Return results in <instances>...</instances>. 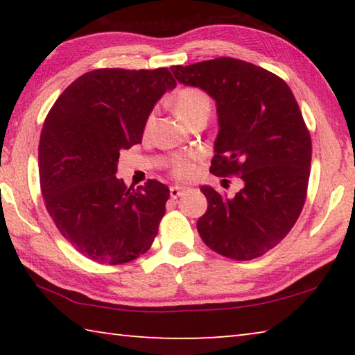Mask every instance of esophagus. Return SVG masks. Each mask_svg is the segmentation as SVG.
Masks as SVG:
<instances>
[{"instance_id": "obj_1", "label": "esophagus", "mask_w": 355, "mask_h": 355, "mask_svg": "<svg viewBox=\"0 0 355 355\" xmlns=\"http://www.w3.org/2000/svg\"><path fill=\"white\" fill-rule=\"evenodd\" d=\"M186 191L184 186H180V184H175V186H171V197L172 199H177V197L183 196V192Z\"/></svg>"}]
</instances>
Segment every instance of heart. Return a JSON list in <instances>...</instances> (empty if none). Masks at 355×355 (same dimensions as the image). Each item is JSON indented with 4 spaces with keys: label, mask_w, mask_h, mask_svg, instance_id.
I'll return each mask as SVG.
<instances>
[{
    "label": "heart",
    "mask_w": 355,
    "mask_h": 355,
    "mask_svg": "<svg viewBox=\"0 0 355 355\" xmlns=\"http://www.w3.org/2000/svg\"><path fill=\"white\" fill-rule=\"evenodd\" d=\"M173 111H175L180 120H183L188 125L197 117L209 116V112H211V98L199 87H184L173 97ZM153 120L155 114L150 112L146 119V123H144V130L148 131ZM196 171L197 166L194 158H175L171 163V173L178 180H189Z\"/></svg>",
    "instance_id": "obj_1"
}]
</instances>
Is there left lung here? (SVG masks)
<instances>
[{
    "instance_id": "left-lung-1",
    "label": "left lung",
    "mask_w": 355,
    "mask_h": 355,
    "mask_svg": "<svg viewBox=\"0 0 355 355\" xmlns=\"http://www.w3.org/2000/svg\"><path fill=\"white\" fill-rule=\"evenodd\" d=\"M171 70L216 101L219 133L209 172L244 183L233 199L202 186L208 208L197 220L199 235L232 260L261 257L290 233L307 197L311 139L297 101L282 78L239 59Z\"/></svg>"
}]
</instances>
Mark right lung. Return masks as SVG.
<instances>
[{
    "label": "right lung",
    "instance_id": "add662e5",
    "mask_svg": "<svg viewBox=\"0 0 355 355\" xmlns=\"http://www.w3.org/2000/svg\"><path fill=\"white\" fill-rule=\"evenodd\" d=\"M167 69H98L75 80L48 112L39 142L45 207L84 257L123 264L150 249L171 192L148 180L137 189L116 177L120 150L141 144L144 123L166 91Z\"/></svg>",
    "mask_w": 355,
    "mask_h": 355
}]
</instances>
